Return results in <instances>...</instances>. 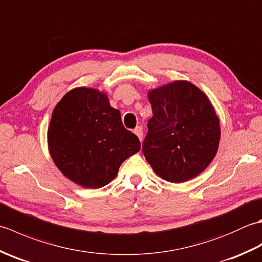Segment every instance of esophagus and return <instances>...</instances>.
Wrapping results in <instances>:
<instances>
[{
    "label": "esophagus",
    "instance_id": "esophagus-1",
    "mask_svg": "<svg viewBox=\"0 0 262 262\" xmlns=\"http://www.w3.org/2000/svg\"><path fill=\"white\" fill-rule=\"evenodd\" d=\"M134 134L140 138V141H142L143 140V129H142V127L141 126H137L135 129H134Z\"/></svg>",
    "mask_w": 262,
    "mask_h": 262
}]
</instances>
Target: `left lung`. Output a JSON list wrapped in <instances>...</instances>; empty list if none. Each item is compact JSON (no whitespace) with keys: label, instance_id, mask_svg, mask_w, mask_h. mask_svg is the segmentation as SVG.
I'll return each mask as SVG.
<instances>
[{"label":"left lung","instance_id":"8db88e82","mask_svg":"<svg viewBox=\"0 0 262 262\" xmlns=\"http://www.w3.org/2000/svg\"><path fill=\"white\" fill-rule=\"evenodd\" d=\"M153 117L143 153L159 177L185 182L207 168L219 149L220 120L206 94L188 81L148 92Z\"/></svg>","mask_w":262,"mask_h":262}]
</instances>
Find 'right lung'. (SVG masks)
<instances>
[{
	"label": "right lung",
	"instance_id": "obj_1",
	"mask_svg": "<svg viewBox=\"0 0 262 262\" xmlns=\"http://www.w3.org/2000/svg\"><path fill=\"white\" fill-rule=\"evenodd\" d=\"M48 147L57 168L84 188H101L115 179L120 164L141 148L138 137L122 125L107 94L76 88L55 107Z\"/></svg>",
	"mask_w": 262,
	"mask_h": 262
}]
</instances>
